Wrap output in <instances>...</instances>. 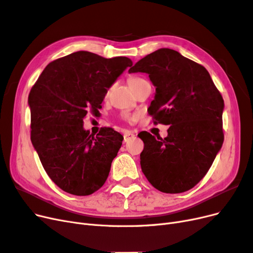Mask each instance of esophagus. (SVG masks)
<instances>
[{
  "instance_id": "obj_1",
  "label": "esophagus",
  "mask_w": 253,
  "mask_h": 253,
  "mask_svg": "<svg viewBox=\"0 0 253 253\" xmlns=\"http://www.w3.org/2000/svg\"><path fill=\"white\" fill-rule=\"evenodd\" d=\"M134 133L133 132H131V131H125L124 132V142H127V141H129L130 138H132V137H134Z\"/></svg>"
}]
</instances>
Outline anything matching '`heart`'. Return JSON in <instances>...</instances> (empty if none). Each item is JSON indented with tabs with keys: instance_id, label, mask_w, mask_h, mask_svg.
Listing matches in <instances>:
<instances>
[{
	"instance_id": "heart-1",
	"label": "heart",
	"mask_w": 253,
	"mask_h": 253,
	"mask_svg": "<svg viewBox=\"0 0 253 253\" xmlns=\"http://www.w3.org/2000/svg\"><path fill=\"white\" fill-rule=\"evenodd\" d=\"M144 79H141V78H132L130 79L129 81V84H132V83H136V82H140V81H143Z\"/></svg>"
}]
</instances>
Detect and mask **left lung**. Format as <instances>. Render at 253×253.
Masks as SVG:
<instances>
[{
    "label": "left lung",
    "mask_w": 253,
    "mask_h": 253,
    "mask_svg": "<svg viewBox=\"0 0 253 253\" xmlns=\"http://www.w3.org/2000/svg\"><path fill=\"white\" fill-rule=\"evenodd\" d=\"M147 73L156 87L148 108L154 123L170 125L162 138L143 131L141 168L165 193L191 189L205 176L224 142V100L202 65L161 48L128 70Z\"/></svg>",
    "instance_id": "8db88e82"
}]
</instances>
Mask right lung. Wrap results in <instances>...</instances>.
<instances>
[{
    "label": "right lung",
    "instance_id": "right-lung-1",
    "mask_svg": "<svg viewBox=\"0 0 253 253\" xmlns=\"http://www.w3.org/2000/svg\"><path fill=\"white\" fill-rule=\"evenodd\" d=\"M132 61L77 51L49 63L31 88V143L52 182L64 191L89 195L109 174L123 136L103 128L85 130L86 115L102 108L108 89Z\"/></svg>",
    "mask_w": 253,
    "mask_h": 253
}]
</instances>
